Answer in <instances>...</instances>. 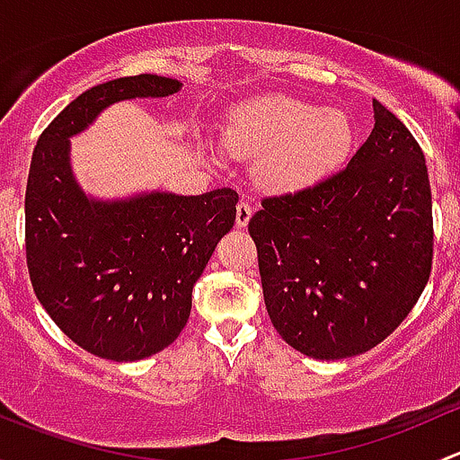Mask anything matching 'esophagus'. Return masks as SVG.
<instances>
[{
	"label": "esophagus",
	"mask_w": 460,
	"mask_h": 460,
	"mask_svg": "<svg viewBox=\"0 0 460 460\" xmlns=\"http://www.w3.org/2000/svg\"><path fill=\"white\" fill-rule=\"evenodd\" d=\"M252 213H253L252 204L240 200L238 207H235V225H238V226H247L249 220H252Z\"/></svg>",
	"instance_id": "obj_1"
}]
</instances>
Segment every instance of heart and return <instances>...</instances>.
<instances>
[{
  "mask_svg": "<svg viewBox=\"0 0 460 460\" xmlns=\"http://www.w3.org/2000/svg\"><path fill=\"white\" fill-rule=\"evenodd\" d=\"M354 131L345 113L289 95H267L231 111L225 128L229 155L260 162V182L271 191L307 189L349 153Z\"/></svg>",
  "mask_w": 460,
  "mask_h": 460,
  "instance_id": "1",
  "label": "heart"
}]
</instances>
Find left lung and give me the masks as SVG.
<instances>
[{
    "instance_id": "left-lung-1",
    "label": "left lung",
    "mask_w": 460,
    "mask_h": 460,
    "mask_svg": "<svg viewBox=\"0 0 460 460\" xmlns=\"http://www.w3.org/2000/svg\"><path fill=\"white\" fill-rule=\"evenodd\" d=\"M374 128L332 178L264 198L249 220L276 332L320 360L383 342L419 303L434 258L425 155L374 100Z\"/></svg>"
}]
</instances>
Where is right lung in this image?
<instances>
[{
	"label": "right lung",
	"mask_w": 460,
	"mask_h": 460,
	"mask_svg": "<svg viewBox=\"0 0 460 460\" xmlns=\"http://www.w3.org/2000/svg\"><path fill=\"white\" fill-rule=\"evenodd\" d=\"M180 82L133 75L71 102L37 140L26 184V264L53 323L82 349L128 363L169 347L191 314V291L235 222L238 193H142L97 202L73 178L68 137L133 97H166Z\"/></svg>",
	"instance_id": "1"
}]
</instances>
